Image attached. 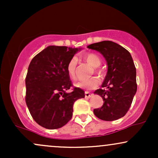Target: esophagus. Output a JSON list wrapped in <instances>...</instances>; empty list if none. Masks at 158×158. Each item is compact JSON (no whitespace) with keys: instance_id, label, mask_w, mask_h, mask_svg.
Returning a JSON list of instances; mask_svg holds the SVG:
<instances>
[{"instance_id":"esophagus-1","label":"esophagus","mask_w":158,"mask_h":158,"mask_svg":"<svg viewBox=\"0 0 158 158\" xmlns=\"http://www.w3.org/2000/svg\"><path fill=\"white\" fill-rule=\"evenodd\" d=\"M85 97H86V98H90V97H92V96H93V94L89 93V92L86 91L85 93Z\"/></svg>"}]
</instances>
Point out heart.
<instances>
[{"label": "heart", "instance_id": "heart-1", "mask_svg": "<svg viewBox=\"0 0 158 158\" xmlns=\"http://www.w3.org/2000/svg\"><path fill=\"white\" fill-rule=\"evenodd\" d=\"M83 59L87 63H88L93 68H98L101 64L100 58L94 53H87L83 56ZM77 59L75 57L72 58L68 61L67 64V73L69 77L72 79H77ZM97 72H99L97 70ZM99 85V81L97 78H90L89 79L84 81H79L75 83V86L77 88L81 89L90 90L97 88Z\"/></svg>", "mask_w": 158, "mask_h": 158}]
</instances>
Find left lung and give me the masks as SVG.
Here are the masks:
<instances>
[{
    "label": "left lung",
    "mask_w": 158,
    "mask_h": 158,
    "mask_svg": "<svg viewBox=\"0 0 158 158\" xmlns=\"http://www.w3.org/2000/svg\"><path fill=\"white\" fill-rule=\"evenodd\" d=\"M88 48L100 52L106 59L108 72L102 88L94 94L103 99V106L96 108V117L105 121H114L126 115L137 92L136 68L130 52L110 41L88 45Z\"/></svg>",
    "instance_id": "1"
}]
</instances>
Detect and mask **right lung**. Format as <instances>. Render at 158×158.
I'll list each match as a JSON object with an SVG mask.
<instances>
[{
	"instance_id": "add662e5",
	"label": "right lung",
	"mask_w": 158,
	"mask_h": 158,
	"mask_svg": "<svg viewBox=\"0 0 158 158\" xmlns=\"http://www.w3.org/2000/svg\"><path fill=\"white\" fill-rule=\"evenodd\" d=\"M81 50L48 46L29 65L25 80L27 106L34 120L45 128L66 125L72 118L75 101L85 97V91L79 88L66 92L72 86L67 64Z\"/></svg>"
}]
</instances>
